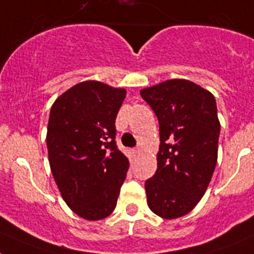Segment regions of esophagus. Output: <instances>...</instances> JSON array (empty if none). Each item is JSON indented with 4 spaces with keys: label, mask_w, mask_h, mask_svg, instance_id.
<instances>
[{
    "label": "esophagus",
    "mask_w": 254,
    "mask_h": 254,
    "mask_svg": "<svg viewBox=\"0 0 254 254\" xmlns=\"http://www.w3.org/2000/svg\"><path fill=\"white\" fill-rule=\"evenodd\" d=\"M131 153L134 154L135 156L139 155V154L141 153V148H139V146H138V148H134V149H132V150H131Z\"/></svg>",
    "instance_id": "obj_1"
}]
</instances>
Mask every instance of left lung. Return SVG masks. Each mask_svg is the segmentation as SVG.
Wrapping results in <instances>:
<instances>
[{"label":"left lung","instance_id":"1","mask_svg":"<svg viewBox=\"0 0 254 254\" xmlns=\"http://www.w3.org/2000/svg\"><path fill=\"white\" fill-rule=\"evenodd\" d=\"M159 122L158 168L145 182L146 202L156 215L188 214L204 195L218 159L220 123L213 94L186 79L140 90Z\"/></svg>","mask_w":254,"mask_h":254}]
</instances>
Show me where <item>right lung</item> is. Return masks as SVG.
Masks as SVG:
<instances>
[{
  "mask_svg": "<svg viewBox=\"0 0 254 254\" xmlns=\"http://www.w3.org/2000/svg\"><path fill=\"white\" fill-rule=\"evenodd\" d=\"M127 90L87 80L52 104L47 125L51 173L73 213L100 220L114 212L129 169L115 143V119Z\"/></svg>",
  "mask_w": 254,
  "mask_h": 254,
  "instance_id": "obj_1",
  "label": "right lung"
}]
</instances>
